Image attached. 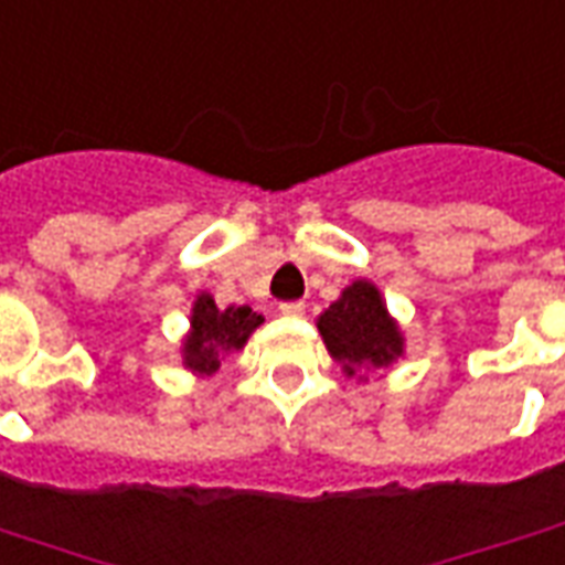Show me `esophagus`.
I'll return each instance as SVG.
<instances>
[{
  "label": "esophagus",
  "mask_w": 565,
  "mask_h": 565,
  "mask_svg": "<svg viewBox=\"0 0 565 565\" xmlns=\"http://www.w3.org/2000/svg\"><path fill=\"white\" fill-rule=\"evenodd\" d=\"M281 315H287V318H302L306 315V302H281Z\"/></svg>",
  "instance_id": "34e87169"
}]
</instances>
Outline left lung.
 <instances>
[{
	"label": "left lung",
	"instance_id": "8db88e82",
	"mask_svg": "<svg viewBox=\"0 0 565 565\" xmlns=\"http://www.w3.org/2000/svg\"><path fill=\"white\" fill-rule=\"evenodd\" d=\"M323 344L348 375L387 369L405 354V339L399 323L381 299L372 281L348 284L342 296L318 318ZM363 379V375H360Z\"/></svg>",
	"mask_w": 565,
	"mask_h": 565
}]
</instances>
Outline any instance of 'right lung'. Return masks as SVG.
<instances>
[{
    "instance_id": "right-lung-1",
    "label": "right lung",
    "mask_w": 565,
    "mask_h": 565,
    "mask_svg": "<svg viewBox=\"0 0 565 565\" xmlns=\"http://www.w3.org/2000/svg\"><path fill=\"white\" fill-rule=\"evenodd\" d=\"M259 323L263 315L247 306L217 308L214 296L199 294L190 311V332L181 344V363L196 375H214L226 356L245 348Z\"/></svg>"
}]
</instances>
